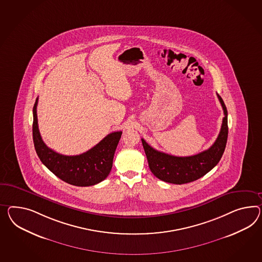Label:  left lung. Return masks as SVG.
Here are the masks:
<instances>
[{"instance_id": "left-lung-1", "label": "left lung", "mask_w": 262, "mask_h": 262, "mask_svg": "<svg viewBox=\"0 0 262 262\" xmlns=\"http://www.w3.org/2000/svg\"><path fill=\"white\" fill-rule=\"evenodd\" d=\"M216 95L222 103L224 118L220 134L207 150L194 156L177 157L156 150L141 139L149 168L158 179L174 184L188 183L207 174L221 161L228 138V113L222 97Z\"/></svg>"}]
</instances>
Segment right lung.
Here are the masks:
<instances>
[{
	"label": "right lung",
	"mask_w": 262,
	"mask_h": 262,
	"mask_svg": "<svg viewBox=\"0 0 262 262\" xmlns=\"http://www.w3.org/2000/svg\"><path fill=\"white\" fill-rule=\"evenodd\" d=\"M36 99L33 107L34 146L40 161L61 181L75 186H91L105 180L111 171L121 131L107 135L96 146L77 156L59 154L47 147L38 127Z\"/></svg>",
	"instance_id": "obj_1"
}]
</instances>
